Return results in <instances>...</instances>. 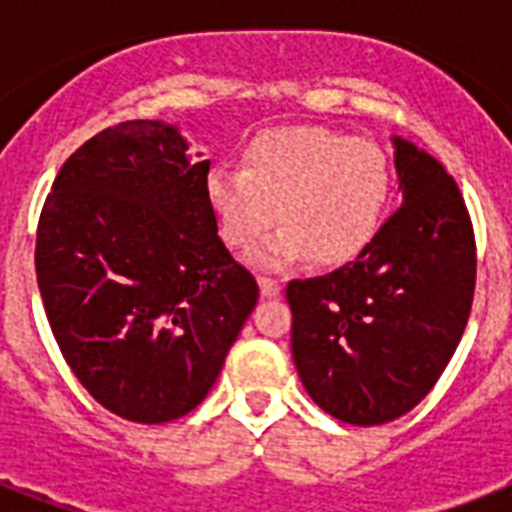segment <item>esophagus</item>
Masks as SVG:
<instances>
[{
	"label": "esophagus",
	"mask_w": 512,
	"mask_h": 512,
	"mask_svg": "<svg viewBox=\"0 0 512 512\" xmlns=\"http://www.w3.org/2000/svg\"><path fill=\"white\" fill-rule=\"evenodd\" d=\"M257 284H260V292H263V297H279L281 295V284L276 279H271V276H260V279H257Z\"/></svg>",
	"instance_id": "esophagus-1"
}]
</instances>
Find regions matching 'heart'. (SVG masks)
<instances>
[{
    "mask_svg": "<svg viewBox=\"0 0 512 512\" xmlns=\"http://www.w3.org/2000/svg\"><path fill=\"white\" fill-rule=\"evenodd\" d=\"M220 239L255 252L260 268H284L305 255L340 268L364 255L380 233L393 193L388 154L366 138L327 127H276L249 140L244 170L215 167L204 180Z\"/></svg>",
    "mask_w": 512,
    "mask_h": 512,
    "instance_id": "1",
    "label": "heart"
}]
</instances>
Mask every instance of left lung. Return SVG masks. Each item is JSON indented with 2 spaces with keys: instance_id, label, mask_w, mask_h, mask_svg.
Masks as SVG:
<instances>
[{
  "instance_id": "left-lung-1",
  "label": "left lung",
  "mask_w": 512,
  "mask_h": 512,
  "mask_svg": "<svg viewBox=\"0 0 512 512\" xmlns=\"http://www.w3.org/2000/svg\"><path fill=\"white\" fill-rule=\"evenodd\" d=\"M401 207L364 255L289 281L292 358L308 396L350 425L420 404L452 361L476 289V239L454 177L393 135Z\"/></svg>"
}]
</instances>
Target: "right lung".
Listing matches in <instances>:
<instances>
[{
    "label": "right lung",
    "mask_w": 512,
    "mask_h": 512,
    "mask_svg": "<svg viewBox=\"0 0 512 512\" xmlns=\"http://www.w3.org/2000/svg\"><path fill=\"white\" fill-rule=\"evenodd\" d=\"M199 156L175 124H114L68 156L39 217L52 335L87 393L130 422L196 409L260 295L217 236Z\"/></svg>",
    "instance_id": "obj_1"
}]
</instances>
